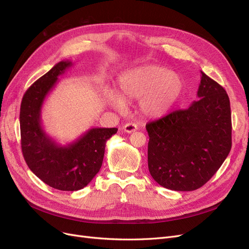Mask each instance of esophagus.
I'll list each match as a JSON object with an SVG mask.
<instances>
[{
    "mask_svg": "<svg viewBox=\"0 0 249 249\" xmlns=\"http://www.w3.org/2000/svg\"><path fill=\"white\" fill-rule=\"evenodd\" d=\"M137 124H132V123H128V124H124V131L125 132V133H127V134H131V133H133V132H135V131H137Z\"/></svg>",
    "mask_w": 249,
    "mask_h": 249,
    "instance_id": "esophagus-1",
    "label": "esophagus"
}]
</instances>
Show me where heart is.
<instances>
[{"label": "heart", "instance_id": "heart-1", "mask_svg": "<svg viewBox=\"0 0 249 249\" xmlns=\"http://www.w3.org/2000/svg\"><path fill=\"white\" fill-rule=\"evenodd\" d=\"M184 82L180 74L166 68L147 65L124 72L117 79V96L109 102L122 111L124 102L140 100L141 111L148 117H161L171 110L181 97Z\"/></svg>", "mask_w": 249, "mask_h": 249}]
</instances>
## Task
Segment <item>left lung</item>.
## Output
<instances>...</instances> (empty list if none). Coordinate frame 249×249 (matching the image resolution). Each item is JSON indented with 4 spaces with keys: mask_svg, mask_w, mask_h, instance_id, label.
Listing matches in <instances>:
<instances>
[{
    "mask_svg": "<svg viewBox=\"0 0 249 249\" xmlns=\"http://www.w3.org/2000/svg\"><path fill=\"white\" fill-rule=\"evenodd\" d=\"M198 100L148 123V168L154 180L175 191L202 187L232 147L230 100L225 89L201 71Z\"/></svg>",
    "mask_w": 249,
    "mask_h": 249,
    "instance_id": "1",
    "label": "left lung"
}]
</instances>
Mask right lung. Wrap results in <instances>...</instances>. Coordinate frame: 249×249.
I'll return each mask as SVG.
<instances>
[{
	"instance_id": "add662e5",
	"label": "right lung",
	"mask_w": 249,
	"mask_h": 249,
	"mask_svg": "<svg viewBox=\"0 0 249 249\" xmlns=\"http://www.w3.org/2000/svg\"><path fill=\"white\" fill-rule=\"evenodd\" d=\"M71 65L68 60L58 62L29 87L22 98L19 117L26 164L44 183L61 191L81 190L93 180L101 168L107 140L117 132L116 127H93L65 146L47 135L41 118L44 101L58 76Z\"/></svg>"
}]
</instances>
